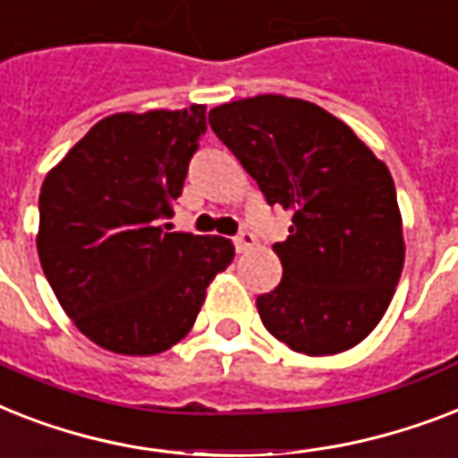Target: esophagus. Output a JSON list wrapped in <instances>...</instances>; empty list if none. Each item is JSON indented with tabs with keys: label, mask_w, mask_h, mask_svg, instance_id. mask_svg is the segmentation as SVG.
<instances>
[{
	"label": "esophagus",
	"mask_w": 458,
	"mask_h": 458,
	"mask_svg": "<svg viewBox=\"0 0 458 458\" xmlns=\"http://www.w3.org/2000/svg\"><path fill=\"white\" fill-rule=\"evenodd\" d=\"M255 246V236H252L248 229H241L236 236H233V248H236V252H246L248 248Z\"/></svg>",
	"instance_id": "obj_1"
}]
</instances>
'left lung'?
I'll return each instance as SVG.
<instances>
[{"label": "left lung", "mask_w": 458, "mask_h": 458, "mask_svg": "<svg viewBox=\"0 0 458 458\" xmlns=\"http://www.w3.org/2000/svg\"><path fill=\"white\" fill-rule=\"evenodd\" d=\"M269 206L293 212L274 243L284 279L258 298L295 352L350 350L383 319L404 265L402 215L386 163L350 127L302 98L262 94L208 115Z\"/></svg>", "instance_id": "left-lung-1"}]
</instances>
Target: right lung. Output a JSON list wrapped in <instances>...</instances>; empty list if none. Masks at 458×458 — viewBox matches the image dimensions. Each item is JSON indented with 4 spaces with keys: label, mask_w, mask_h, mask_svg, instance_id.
<instances>
[{
    "label": "right lung",
    "mask_w": 458,
    "mask_h": 458,
    "mask_svg": "<svg viewBox=\"0 0 458 458\" xmlns=\"http://www.w3.org/2000/svg\"><path fill=\"white\" fill-rule=\"evenodd\" d=\"M206 127V106L115 113L44 179V276L75 327L111 352H165L191 331L215 274L232 265L229 239L163 225Z\"/></svg>",
    "instance_id": "obj_1"
}]
</instances>
